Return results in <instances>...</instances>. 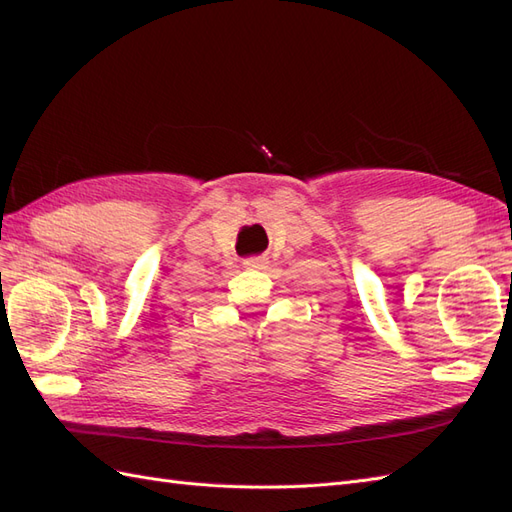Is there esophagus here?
<instances>
[{
    "label": "esophagus",
    "mask_w": 512,
    "mask_h": 512,
    "mask_svg": "<svg viewBox=\"0 0 512 512\" xmlns=\"http://www.w3.org/2000/svg\"><path fill=\"white\" fill-rule=\"evenodd\" d=\"M243 265L247 267V269H262L267 265V258L265 256H252V258H247Z\"/></svg>",
    "instance_id": "esophagus-1"
}]
</instances>
